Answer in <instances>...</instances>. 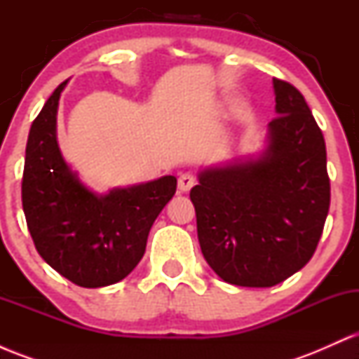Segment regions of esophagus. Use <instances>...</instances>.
Segmentation results:
<instances>
[{
    "instance_id": "obj_1",
    "label": "esophagus",
    "mask_w": 359,
    "mask_h": 359,
    "mask_svg": "<svg viewBox=\"0 0 359 359\" xmlns=\"http://www.w3.org/2000/svg\"><path fill=\"white\" fill-rule=\"evenodd\" d=\"M177 185H179L180 192H189L194 187V185H196V177H194L192 174H189V172H185V174H180L179 182H177Z\"/></svg>"
}]
</instances>
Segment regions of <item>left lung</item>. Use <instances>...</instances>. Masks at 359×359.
I'll list each match as a JSON object with an SVG mask.
<instances>
[{
  "mask_svg": "<svg viewBox=\"0 0 359 359\" xmlns=\"http://www.w3.org/2000/svg\"><path fill=\"white\" fill-rule=\"evenodd\" d=\"M275 111L258 158L199 172L197 238L224 282L273 287L307 265L331 203L325 143L302 94L273 79Z\"/></svg>",
  "mask_w": 359,
  "mask_h": 359,
  "instance_id": "obj_1",
  "label": "left lung"
}]
</instances>
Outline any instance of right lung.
Segmentation results:
<instances>
[{
	"label": "right lung",
	"mask_w": 359,
	"mask_h": 359,
	"mask_svg": "<svg viewBox=\"0 0 359 359\" xmlns=\"http://www.w3.org/2000/svg\"><path fill=\"white\" fill-rule=\"evenodd\" d=\"M67 81L32 123L25 151L22 203L35 248L53 270L86 288L116 283L133 271L177 179L113 189L97 196L81 182L57 143V108Z\"/></svg>",
	"instance_id": "obj_1"
}]
</instances>
